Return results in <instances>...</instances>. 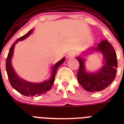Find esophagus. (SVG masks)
I'll use <instances>...</instances> for the list:
<instances>
[{
    "instance_id": "esophagus-1",
    "label": "esophagus",
    "mask_w": 124,
    "mask_h": 124,
    "mask_svg": "<svg viewBox=\"0 0 124 124\" xmlns=\"http://www.w3.org/2000/svg\"><path fill=\"white\" fill-rule=\"evenodd\" d=\"M75 55V53L74 52H69L67 54V58H73L74 57Z\"/></svg>"
}]
</instances>
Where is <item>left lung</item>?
<instances>
[{
	"mask_svg": "<svg viewBox=\"0 0 124 124\" xmlns=\"http://www.w3.org/2000/svg\"><path fill=\"white\" fill-rule=\"evenodd\" d=\"M89 50L99 51L104 57V66L96 73H87L84 66V60L77 57L80 64L77 72V80L79 84L87 91L96 92L108 87L116 77L118 62L113 47L108 40H102L96 47Z\"/></svg>",
	"mask_w": 124,
	"mask_h": 124,
	"instance_id": "1",
	"label": "left lung"
}]
</instances>
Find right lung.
I'll use <instances>...</instances> for the list:
<instances>
[{
  "label": "right lung",
  "instance_id": "1",
  "mask_svg": "<svg viewBox=\"0 0 124 124\" xmlns=\"http://www.w3.org/2000/svg\"><path fill=\"white\" fill-rule=\"evenodd\" d=\"M32 30H31L25 35L22 36L18 39L13 44L10 49L9 51L8 54L6 58V63L7 74H8V77L9 81L10 84L11 85V86L18 92L27 96H39L40 94L46 93L47 91L50 90L53 83H54L56 71L58 70V68L60 67V65L65 61V58H63L56 64H54L52 69L51 77L49 80H46L44 82L40 83V84L29 82L26 81V80L18 77L15 73L12 67V65H11V62L13 53L14 47L15 46V44L18 42V41L23 40L26 38L28 37L32 33Z\"/></svg>",
  "mask_w": 124,
  "mask_h": 124
}]
</instances>
